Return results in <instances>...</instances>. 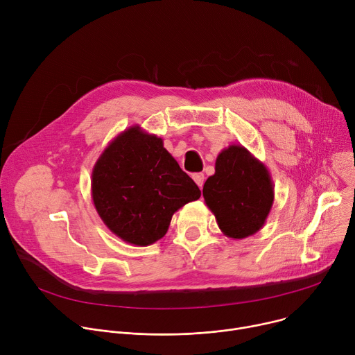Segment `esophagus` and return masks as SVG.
Returning a JSON list of instances; mask_svg holds the SVG:
<instances>
[{
	"mask_svg": "<svg viewBox=\"0 0 355 355\" xmlns=\"http://www.w3.org/2000/svg\"><path fill=\"white\" fill-rule=\"evenodd\" d=\"M192 178H193V181L196 182V185H198L199 188H202V185H204V181H205V175L202 174V173H196V174L192 175Z\"/></svg>",
	"mask_w": 355,
	"mask_h": 355,
	"instance_id": "obj_1",
	"label": "esophagus"
}]
</instances>
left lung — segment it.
I'll use <instances>...</instances> for the list:
<instances>
[{
  "instance_id": "obj_1",
  "label": "left lung",
  "mask_w": 355,
  "mask_h": 355,
  "mask_svg": "<svg viewBox=\"0 0 355 355\" xmlns=\"http://www.w3.org/2000/svg\"><path fill=\"white\" fill-rule=\"evenodd\" d=\"M202 193L222 233L234 240L264 226L275 195L267 166L241 144L220 151L215 174L205 181Z\"/></svg>"
}]
</instances>
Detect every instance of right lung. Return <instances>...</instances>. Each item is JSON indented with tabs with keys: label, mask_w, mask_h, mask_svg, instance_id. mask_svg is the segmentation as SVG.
Segmentation results:
<instances>
[{
	"label": "right lung",
	"mask_w": 355,
	"mask_h": 355,
	"mask_svg": "<svg viewBox=\"0 0 355 355\" xmlns=\"http://www.w3.org/2000/svg\"><path fill=\"white\" fill-rule=\"evenodd\" d=\"M91 196L115 236L144 247L164 237L173 215L199 199L200 191L162 137L133 125L115 136L95 162Z\"/></svg>",
	"instance_id": "1"
}]
</instances>
